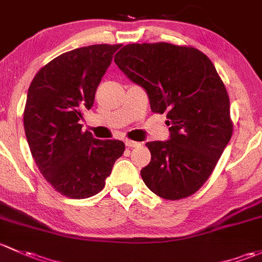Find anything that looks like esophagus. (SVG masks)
<instances>
[{
    "instance_id": "obj_1",
    "label": "esophagus",
    "mask_w": 262,
    "mask_h": 262,
    "mask_svg": "<svg viewBox=\"0 0 262 262\" xmlns=\"http://www.w3.org/2000/svg\"><path fill=\"white\" fill-rule=\"evenodd\" d=\"M125 144L127 147H137L140 146V144L137 141H132V140H125Z\"/></svg>"
}]
</instances>
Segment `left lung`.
Masks as SVG:
<instances>
[{
  "label": "left lung",
  "instance_id": "1",
  "mask_svg": "<svg viewBox=\"0 0 262 262\" xmlns=\"http://www.w3.org/2000/svg\"><path fill=\"white\" fill-rule=\"evenodd\" d=\"M115 63L170 126V140L146 144L151 161L142 180L164 199L190 196L211 177L233 132L230 97L211 59L193 47L144 42L123 47Z\"/></svg>",
  "mask_w": 262,
  "mask_h": 262
}]
</instances>
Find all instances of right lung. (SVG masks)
Segmentation results:
<instances>
[{
    "label": "right lung",
    "instance_id": "1",
    "mask_svg": "<svg viewBox=\"0 0 262 262\" xmlns=\"http://www.w3.org/2000/svg\"><path fill=\"white\" fill-rule=\"evenodd\" d=\"M121 45H91L61 54L32 79L24 127L40 172L56 191L73 199L99 193L125 151L120 140H97L78 121L93 106L102 77Z\"/></svg>",
    "mask_w": 262,
    "mask_h": 262
}]
</instances>
